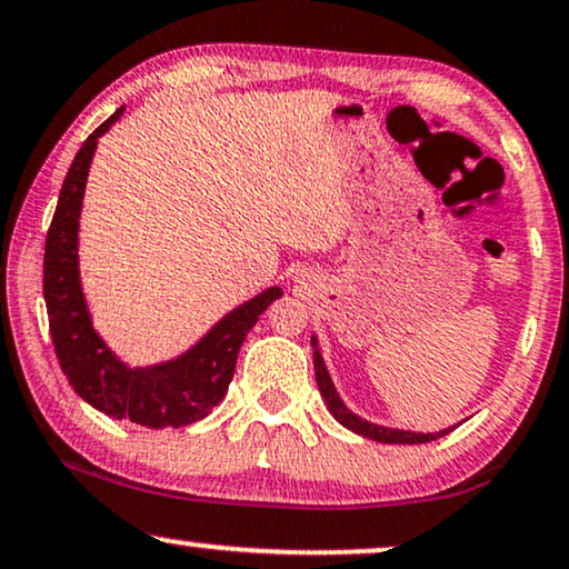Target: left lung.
I'll use <instances>...</instances> for the list:
<instances>
[{
    "label": "left lung",
    "mask_w": 569,
    "mask_h": 569,
    "mask_svg": "<svg viewBox=\"0 0 569 569\" xmlns=\"http://www.w3.org/2000/svg\"><path fill=\"white\" fill-rule=\"evenodd\" d=\"M311 348H315V376H317V387H319V395H322L327 410L332 412V418L340 422V426H346L348 430H353V433L363 436V438H371V441H379V443H428V441H436V438L446 436L448 430L453 428H446V430H438V433H410V430H397V428H383V426H376V422H368L363 418H358L346 407L342 402L338 389H335V383L330 379V373H327V366L322 361V353H319L317 348V338H311Z\"/></svg>",
    "instance_id": "8db88e82"
}]
</instances>
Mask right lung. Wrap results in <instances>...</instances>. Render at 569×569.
Segmentation results:
<instances>
[{
    "label": "right lung",
    "mask_w": 569,
    "mask_h": 569,
    "mask_svg": "<svg viewBox=\"0 0 569 569\" xmlns=\"http://www.w3.org/2000/svg\"><path fill=\"white\" fill-rule=\"evenodd\" d=\"M123 116L118 108L87 136L63 180L59 206L46 234L43 299L61 371L79 397L113 420L147 428H180L203 420L227 395L239 348L258 317L283 291L266 288L219 319L188 353L167 363L131 368L110 350L92 327L79 281V213L98 139Z\"/></svg>",
    "instance_id": "add662e5"
}]
</instances>
